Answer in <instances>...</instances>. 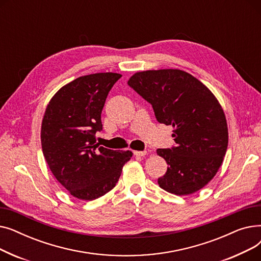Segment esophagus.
<instances>
[{"label":"esophagus","instance_id":"1","mask_svg":"<svg viewBox=\"0 0 261 261\" xmlns=\"http://www.w3.org/2000/svg\"><path fill=\"white\" fill-rule=\"evenodd\" d=\"M133 153H134L135 156H144V155L147 154V151H146V150H144V151H134Z\"/></svg>","mask_w":261,"mask_h":261}]
</instances>
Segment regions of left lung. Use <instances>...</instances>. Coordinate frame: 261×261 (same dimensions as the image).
<instances>
[{
  "instance_id": "obj_1",
  "label": "left lung",
  "mask_w": 261,
  "mask_h": 261,
  "mask_svg": "<svg viewBox=\"0 0 261 261\" xmlns=\"http://www.w3.org/2000/svg\"><path fill=\"white\" fill-rule=\"evenodd\" d=\"M128 85L152 106L160 123L174 128L175 146L156 150L168 164L160 187L176 196L203 188L221 166L228 143L225 115L214 94L180 70L140 72Z\"/></svg>"
}]
</instances>
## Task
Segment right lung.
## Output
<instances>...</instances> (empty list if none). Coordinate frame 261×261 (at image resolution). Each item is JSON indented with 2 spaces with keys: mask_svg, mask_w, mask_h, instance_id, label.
Instances as JSON below:
<instances>
[{
  "mask_svg": "<svg viewBox=\"0 0 261 261\" xmlns=\"http://www.w3.org/2000/svg\"><path fill=\"white\" fill-rule=\"evenodd\" d=\"M121 77L116 73L81 76L62 87L47 105L41 145L57 181L81 200H95L117 183L131 151H115L96 143L102 130L107 96Z\"/></svg>",
  "mask_w": 261,
  "mask_h": 261,
  "instance_id": "right-lung-1",
  "label": "right lung"
}]
</instances>
